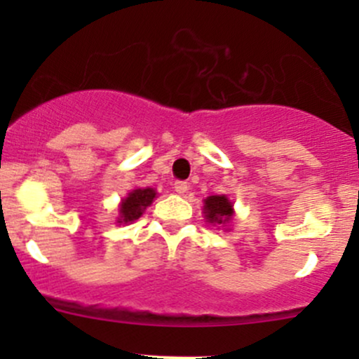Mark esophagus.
<instances>
[{
    "mask_svg": "<svg viewBox=\"0 0 359 359\" xmlns=\"http://www.w3.org/2000/svg\"><path fill=\"white\" fill-rule=\"evenodd\" d=\"M174 189H175L177 194H185V192H187V189H189V184L184 182V180H177V182L174 184Z\"/></svg>",
    "mask_w": 359,
    "mask_h": 359,
    "instance_id": "obj_1",
    "label": "esophagus"
}]
</instances>
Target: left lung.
<instances>
[{
	"label": "left lung",
	"mask_w": 359,
	"mask_h": 359,
	"mask_svg": "<svg viewBox=\"0 0 359 359\" xmlns=\"http://www.w3.org/2000/svg\"><path fill=\"white\" fill-rule=\"evenodd\" d=\"M233 204L226 196H209L204 199V217L211 224H226L233 217Z\"/></svg>",
	"instance_id": "left-lung-1"
}]
</instances>
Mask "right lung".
<instances>
[{
  "mask_svg": "<svg viewBox=\"0 0 359 359\" xmlns=\"http://www.w3.org/2000/svg\"><path fill=\"white\" fill-rule=\"evenodd\" d=\"M155 196V189L151 187L135 189V191H131L125 199L121 201V204H119V217L116 222H119V224H126V222L137 221L148 205L154 203Z\"/></svg>",
  "mask_w": 359,
  "mask_h": 359,
  "instance_id": "1",
  "label": "right lung"
}]
</instances>
